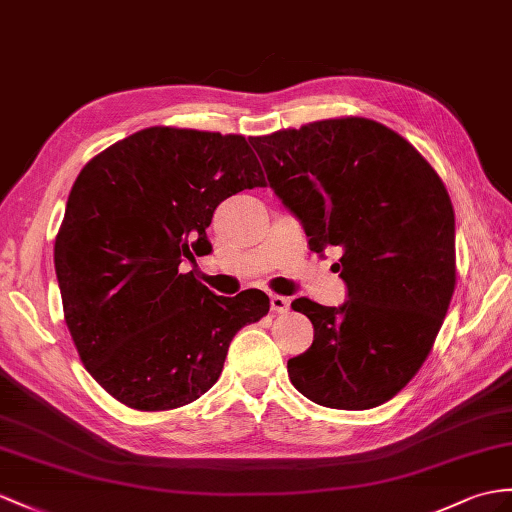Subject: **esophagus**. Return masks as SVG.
<instances>
[{
  "label": "esophagus",
  "instance_id": "1",
  "mask_svg": "<svg viewBox=\"0 0 512 512\" xmlns=\"http://www.w3.org/2000/svg\"><path fill=\"white\" fill-rule=\"evenodd\" d=\"M269 304H271L273 313H286V310H289V306H291V299L282 297V295H271Z\"/></svg>",
  "mask_w": 512,
  "mask_h": 512
}]
</instances>
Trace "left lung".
<instances>
[{
    "mask_svg": "<svg viewBox=\"0 0 512 512\" xmlns=\"http://www.w3.org/2000/svg\"><path fill=\"white\" fill-rule=\"evenodd\" d=\"M308 247H341V306L299 297L313 345L289 360L310 402L367 410L413 380L439 334L456 284L454 208L417 149L382 123L326 119L249 139Z\"/></svg>",
    "mask_w": 512,
    "mask_h": 512,
    "instance_id": "1",
    "label": "left lung"
}]
</instances>
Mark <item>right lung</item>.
<instances>
[{
	"label": "right lung",
	"mask_w": 512,
	"mask_h": 512,
	"mask_svg": "<svg viewBox=\"0 0 512 512\" xmlns=\"http://www.w3.org/2000/svg\"><path fill=\"white\" fill-rule=\"evenodd\" d=\"M254 186L265 176L245 136L162 126L80 171L56 236V278L86 371L121 404L195 402L221 376L234 334L269 313L263 291L223 297L182 273L213 252L215 208Z\"/></svg>",
	"instance_id": "right-lung-1"
}]
</instances>
